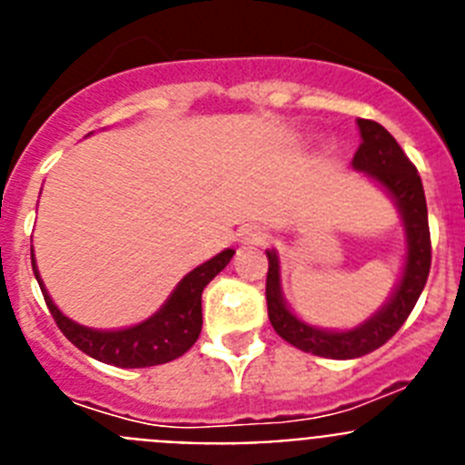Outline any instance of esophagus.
Returning a JSON list of instances; mask_svg holds the SVG:
<instances>
[{"label":"esophagus","mask_w":465,"mask_h":465,"mask_svg":"<svg viewBox=\"0 0 465 465\" xmlns=\"http://www.w3.org/2000/svg\"><path fill=\"white\" fill-rule=\"evenodd\" d=\"M268 240V230L261 228V225H252V228H246L244 232H242V242H244V244H265Z\"/></svg>","instance_id":"1"}]
</instances>
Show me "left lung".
Here are the masks:
<instances>
[{
  "label": "left lung",
  "instance_id": "8db88e82",
  "mask_svg": "<svg viewBox=\"0 0 465 465\" xmlns=\"http://www.w3.org/2000/svg\"><path fill=\"white\" fill-rule=\"evenodd\" d=\"M361 146L356 151L351 165L354 170L368 172L391 193L405 221L408 232V261L402 270L393 298L377 312L363 326L347 332L319 331L300 319H295L283 305L279 291V261L277 253L268 252V282H265V300H268V316L279 338L307 354L326 356V359H359L371 354L381 344L389 342L405 323L410 312L417 305L419 295L424 291L430 272V230L429 212H426V195L421 186V176L417 167L410 163L405 151L398 146L396 139L384 127L368 118H359Z\"/></svg>",
  "mask_w": 465,
  "mask_h": 465
}]
</instances>
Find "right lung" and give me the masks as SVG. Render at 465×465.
Segmentation results:
<instances>
[{"label":"right lung","mask_w":465,"mask_h":465,"mask_svg":"<svg viewBox=\"0 0 465 465\" xmlns=\"http://www.w3.org/2000/svg\"><path fill=\"white\" fill-rule=\"evenodd\" d=\"M232 249H225L212 261L203 262L200 268L188 272L179 282L174 293L170 295L163 310L155 312L151 319L125 331H93L79 326L53 305L51 295L46 293L36 272L35 253H32V270L41 286V293L46 300L48 312L55 319L57 328L64 338L79 347L84 354L102 361V363L116 365V368H149V365L170 363L179 359L195 344L203 331V291L232 258Z\"/></svg>","instance_id":"right-lung-1"}]
</instances>
